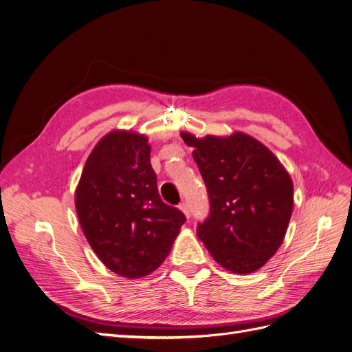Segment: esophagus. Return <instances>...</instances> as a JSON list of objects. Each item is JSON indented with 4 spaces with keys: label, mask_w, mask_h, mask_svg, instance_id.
Segmentation results:
<instances>
[{
    "label": "esophagus",
    "mask_w": 352,
    "mask_h": 352,
    "mask_svg": "<svg viewBox=\"0 0 352 352\" xmlns=\"http://www.w3.org/2000/svg\"><path fill=\"white\" fill-rule=\"evenodd\" d=\"M179 208L184 211V214H185V216H186L188 219L190 217V207H189V204H188V202H186V201H184V202H180V204H179Z\"/></svg>",
    "instance_id": "34e87169"
}]
</instances>
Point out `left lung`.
<instances>
[{"mask_svg": "<svg viewBox=\"0 0 352 352\" xmlns=\"http://www.w3.org/2000/svg\"><path fill=\"white\" fill-rule=\"evenodd\" d=\"M204 179L210 212L197 235L220 265L252 273L278 251L292 214L294 186L278 158L254 138L202 140L182 133Z\"/></svg>", "mask_w": 352, "mask_h": 352, "instance_id": "obj_1", "label": "left lung"}]
</instances>
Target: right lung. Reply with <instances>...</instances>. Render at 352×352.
Listing matches in <instances>:
<instances>
[{"label": "right lung", "instance_id": "1", "mask_svg": "<svg viewBox=\"0 0 352 352\" xmlns=\"http://www.w3.org/2000/svg\"><path fill=\"white\" fill-rule=\"evenodd\" d=\"M150 151L144 135L104 136L85 163L74 198L94 252L111 272L131 279L164 261L186 221L160 198Z\"/></svg>", "mask_w": 352, "mask_h": 352}]
</instances>
